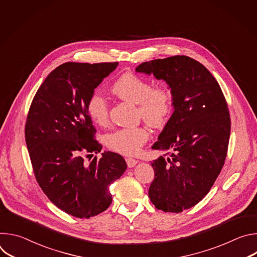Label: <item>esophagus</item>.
I'll list each match as a JSON object with an SVG mask.
<instances>
[{
	"instance_id": "1",
	"label": "esophagus",
	"mask_w": 257,
	"mask_h": 257,
	"mask_svg": "<svg viewBox=\"0 0 257 257\" xmlns=\"http://www.w3.org/2000/svg\"><path fill=\"white\" fill-rule=\"evenodd\" d=\"M126 163H127V166H128L129 168H133V167L138 163V161H137V160H134V159H131V158H127V159H126Z\"/></svg>"
}]
</instances>
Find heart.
I'll return each instance as SVG.
<instances>
[{
  "instance_id": "b5f03b06",
  "label": "heart",
  "mask_w": 257,
  "mask_h": 257,
  "mask_svg": "<svg viewBox=\"0 0 257 257\" xmlns=\"http://www.w3.org/2000/svg\"><path fill=\"white\" fill-rule=\"evenodd\" d=\"M112 91L119 98L138 104L139 115L153 127L164 125L173 109V96L166 85L153 86L152 82L143 77L126 73L112 86ZM89 119L98 126L108 123V103L97 90L93 91L86 104ZM150 137L149 131L143 127L122 128L108 134L106 145L112 151L124 156L138 154L142 145Z\"/></svg>"
}]
</instances>
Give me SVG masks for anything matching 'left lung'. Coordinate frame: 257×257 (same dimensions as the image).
Returning <instances> with one entry per match:
<instances>
[{
    "label": "left lung",
    "mask_w": 257,
    "mask_h": 257,
    "mask_svg": "<svg viewBox=\"0 0 257 257\" xmlns=\"http://www.w3.org/2000/svg\"><path fill=\"white\" fill-rule=\"evenodd\" d=\"M136 72L154 74L171 89L174 113L152 146L171 154L152 163L149 196L158 209L181 212L209 192L222 171L231 132L228 104L211 73L187 56L144 62Z\"/></svg>",
    "instance_id": "1"
}]
</instances>
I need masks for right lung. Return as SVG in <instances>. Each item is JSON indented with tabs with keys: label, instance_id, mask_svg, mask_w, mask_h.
Masks as SVG:
<instances>
[{
	"label": "right lung",
	"instance_id": "obj_1",
	"mask_svg": "<svg viewBox=\"0 0 257 257\" xmlns=\"http://www.w3.org/2000/svg\"><path fill=\"white\" fill-rule=\"evenodd\" d=\"M118 66L114 63L67 62L36 91L25 125V141L35 179L63 211L89 218L112 203L109 185L127 169L122 156L100 153L95 128L86 112L90 94ZM90 160V159H89Z\"/></svg>",
	"mask_w": 257,
	"mask_h": 257
}]
</instances>
